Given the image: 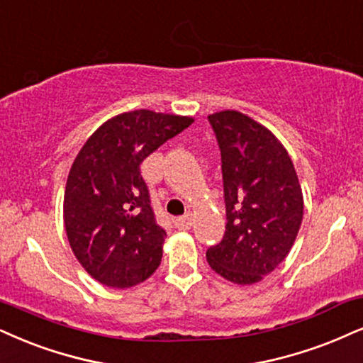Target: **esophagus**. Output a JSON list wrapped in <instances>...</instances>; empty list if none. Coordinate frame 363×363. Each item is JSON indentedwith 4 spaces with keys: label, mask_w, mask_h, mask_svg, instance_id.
<instances>
[{
    "label": "esophagus",
    "mask_w": 363,
    "mask_h": 363,
    "mask_svg": "<svg viewBox=\"0 0 363 363\" xmlns=\"http://www.w3.org/2000/svg\"><path fill=\"white\" fill-rule=\"evenodd\" d=\"M173 223L177 229L180 230H189L191 227V217L190 216H183V217H177L173 218Z\"/></svg>",
    "instance_id": "1"
}]
</instances>
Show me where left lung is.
Wrapping results in <instances>:
<instances>
[{
	"label": "left lung",
	"mask_w": 363,
	"mask_h": 363,
	"mask_svg": "<svg viewBox=\"0 0 363 363\" xmlns=\"http://www.w3.org/2000/svg\"><path fill=\"white\" fill-rule=\"evenodd\" d=\"M222 156L225 234L207 261L230 283H259L284 261L301 227L303 191L286 147L239 111L210 114Z\"/></svg>",
	"instance_id": "1"
}]
</instances>
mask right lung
<instances>
[{
    "label": "right lung",
    "instance_id": "obj_1",
    "mask_svg": "<svg viewBox=\"0 0 363 363\" xmlns=\"http://www.w3.org/2000/svg\"><path fill=\"white\" fill-rule=\"evenodd\" d=\"M194 118L138 109L106 121L79 151L64 195L77 261L109 288H131L158 269L167 232L156 223L140 164Z\"/></svg>",
    "mask_w": 363,
    "mask_h": 363
}]
</instances>
